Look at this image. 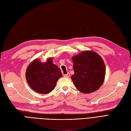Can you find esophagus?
Masks as SVG:
<instances>
[{"label": "esophagus", "instance_id": "obj_1", "mask_svg": "<svg viewBox=\"0 0 131 131\" xmlns=\"http://www.w3.org/2000/svg\"><path fill=\"white\" fill-rule=\"evenodd\" d=\"M64 77L66 78H69L70 77V73H68L67 74H64Z\"/></svg>", "mask_w": 131, "mask_h": 131}]
</instances>
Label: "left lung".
Wrapping results in <instances>:
<instances>
[{
	"label": "left lung",
	"mask_w": 131,
	"mask_h": 131,
	"mask_svg": "<svg viewBox=\"0 0 131 131\" xmlns=\"http://www.w3.org/2000/svg\"><path fill=\"white\" fill-rule=\"evenodd\" d=\"M72 59L74 74L71 78L76 88L83 93L100 89L105 75V66L100 55L93 51H85Z\"/></svg>",
	"instance_id": "left-lung-1"
}]
</instances>
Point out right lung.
<instances>
[{
  "instance_id": "1",
  "label": "right lung",
  "mask_w": 131,
  "mask_h": 131,
  "mask_svg": "<svg viewBox=\"0 0 131 131\" xmlns=\"http://www.w3.org/2000/svg\"><path fill=\"white\" fill-rule=\"evenodd\" d=\"M62 77L60 69L53 64L52 58L45 63L35 59L27 67L26 73V80L31 89L41 94L51 92Z\"/></svg>"
}]
</instances>
